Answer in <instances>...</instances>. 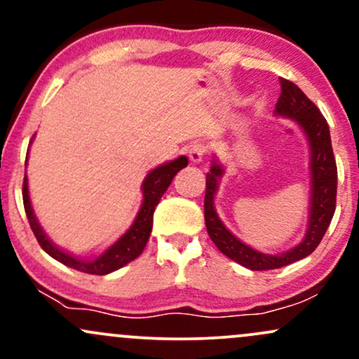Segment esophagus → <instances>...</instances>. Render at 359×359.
<instances>
[{"mask_svg": "<svg viewBox=\"0 0 359 359\" xmlns=\"http://www.w3.org/2000/svg\"><path fill=\"white\" fill-rule=\"evenodd\" d=\"M205 151H208V148H205L203 143H194V145L189 148V158H191L192 163H201L203 162Z\"/></svg>", "mask_w": 359, "mask_h": 359, "instance_id": "obj_1", "label": "esophagus"}]
</instances>
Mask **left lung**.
<instances>
[{
    "label": "left lung",
    "instance_id": "obj_1",
    "mask_svg": "<svg viewBox=\"0 0 359 359\" xmlns=\"http://www.w3.org/2000/svg\"><path fill=\"white\" fill-rule=\"evenodd\" d=\"M280 97L275 104V116L288 118L299 126L311 150V205H309L307 231L304 240L294 248L278 255L262 253L238 240L219 219L214 205V196L219 189V180L224 175V167L214 156L211 170L205 175L204 217L209 238L221 253L250 270H273L299 262L309 257L317 248L331 224L336 211L337 168L332 154L331 135L325 118L306 94L294 82L280 77Z\"/></svg>",
    "mask_w": 359,
    "mask_h": 359
}]
</instances>
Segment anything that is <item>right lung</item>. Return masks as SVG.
I'll return each mask as SVG.
<instances>
[{
  "instance_id": "obj_1",
  "label": "right lung",
  "mask_w": 359,
  "mask_h": 359,
  "mask_svg": "<svg viewBox=\"0 0 359 359\" xmlns=\"http://www.w3.org/2000/svg\"><path fill=\"white\" fill-rule=\"evenodd\" d=\"M189 160L187 156H179V158L170 160V162L163 163L154 168L151 172H148L142 184V192H143V201L140 205V211L135 217L133 224L126 229V233L119 238L118 241H114L108 250L102 251L100 257L96 258H79L76 255L64 251L62 248L53 243L50 238L47 236L43 231V228L40 226L39 219H36L34 208H32L30 201V192H28V179L25 175L23 180V205L25 212H27L28 222L32 226V231H34L36 241L40 243L45 253H48L53 259L60 262L62 265L71 266L74 270L84 271V273L90 275H108L111 271L121 269L126 263L133 262L135 258H138L142 255V251L145 250L148 238H150L151 226H154V211L156 204L162 199L163 192L167 191L168 185L172 184L177 172L182 170L184 167H187Z\"/></svg>"
}]
</instances>
